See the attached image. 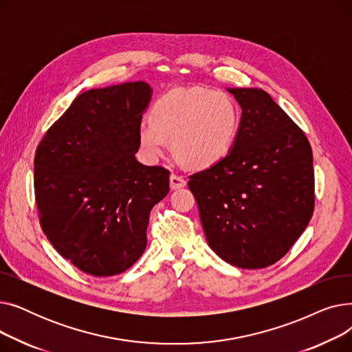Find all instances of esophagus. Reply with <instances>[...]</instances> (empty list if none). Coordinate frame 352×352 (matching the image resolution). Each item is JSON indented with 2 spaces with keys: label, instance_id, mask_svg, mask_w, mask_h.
<instances>
[{
  "label": "esophagus",
  "instance_id": "esophagus-1",
  "mask_svg": "<svg viewBox=\"0 0 352 352\" xmlns=\"http://www.w3.org/2000/svg\"><path fill=\"white\" fill-rule=\"evenodd\" d=\"M186 186H187V179L186 178H182V177L177 175V174H171V177H170V187H171V190H178V188H182V187H186Z\"/></svg>",
  "mask_w": 352,
  "mask_h": 352
}]
</instances>
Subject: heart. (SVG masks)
Wrapping results in <instances>:
<instances>
[{"instance_id":"b5f03b06","label":"heart","mask_w":352,"mask_h":352,"mask_svg":"<svg viewBox=\"0 0 352 352\" xmlns=\"http://www.w3.org/2000/svg\"><path fill=\"white\" fill-rule=\"evenodd\" d=\"M150 117L138 128L140 150L146 160L162 155L165 140H171L178 161L191 168H208L231 151L241 114L226 91L179 88L158 100Z\"/></svg>"}]
</instances>
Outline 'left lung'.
Returning <instances> with one entry per match:
<instances>
[{"instance_id":"left-lung-1","label":"left lung","mask_w":352,"mask_h":352,"mask_svg":"<svg viewBox=\"0 0 352 352\" xmlns=\"http://www.w3.org/2000/svg\"><path fill=\"white\" fill-rule=\"evenodd\" d=\"M243 114L234 146L190 175L208 245L234 267L275 264L314 211L312 150L302 129L260 88H228Z\"/></svg>"}]
</instances>
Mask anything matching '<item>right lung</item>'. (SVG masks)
Listing matches in <instances>:
<instances>
[{
	"label": "right lung",
	"instance_id": "right-lung-1",
	"mask_svg": "<svg viewBox=\"0 0 352 352\" xmlns=\"http://www.w3.org/2000/svg\"><path fill=\"white\" fill-rule=\"evenodd\" d=\"M151 94L144 81L88 89L36 146L41 228L58 254L94 276L121 274L138 260L150 212L170 191L168 170L135 158Z\"/></svg>",
	"mask_w": 352,
	"mask_h": 352
}]
</instances>
